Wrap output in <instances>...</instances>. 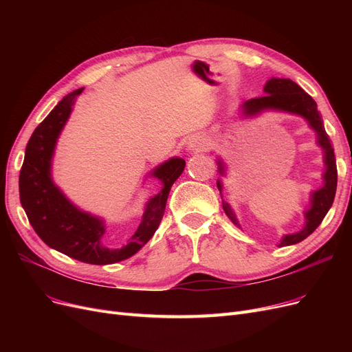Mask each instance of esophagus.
<instances>
[{"label":"esophagus","instance_id":"1","mask_svg":"<svg viewBox=\"0 0 352 352\" xmlns=\"http://www.w3.org/2000/svg\"><path fill=\"white\" fill-rule=\"evenodd\" d=\"M207 146V140L204 136H192V138H189V142H188V148L189 150H192V151H201V150H204V148Z\"/></svg>","mask_w":352,"mask_h":352}]
</instances>
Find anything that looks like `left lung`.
<instances>
[{
    "mask_svg": "<svg viewBox=\"0 0 352 352\" xmlns=\"http://www.w3.org/2000/svg\"><path fill=\"white\" fill-rule=\"evenodd\" d=\"M265 95L257 98H251L245 101L242 109L243 116H255L264 110H279L286 111L291 114L302 116L304 119L310 123V126L317 133V144L323 148L324 153V166L326 170L323 173L324 184L320 189L314 190L311 194V207L305 211V225L304 228L291 235H285L279 243V247H286V245H294L304 241L307 236L318 228V225L323 221L324 216L327 214L329 208L332 207L335 194H336V184H338V170H336V160L333 146L330 144L329 136L324 131L322 116L317 110L316 101L308 95L300 85H296L291 79H280V78H272L264 87ZM219 172L220 175H225V164L219 160ZM217 188L223 190V185L220 180H217ZM223 210H225L226 216L239 226V223L233 214L232 208L228 202L223 201Z\"/></svg>",
    "mask_w": 352,
    "mask_h": 352,
    "instance_id": "8db88e82",
    "label": "left lung"
}]
</instances>
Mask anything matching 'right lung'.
<instances>
[{"instance_id":"obj_1","label":"right lung","mask_w":352,"mask_h":352,"mask_svg":"<svg viewBox=\"0 0 352 352\" xmlns=\"http://www.w3.org/2000/svg\"><path fill=\"white\" fill-rule=\"evenodd\" d=\"M83 88L67 94L38 124L26 145L19 176L20 202L29 223L50 248L88 264H113L132 257L153 238L163 219L170 188L182 175L185 160L173 157L153 170L163 189L148 201L141 225L122 245H109L101 219L79 210L51 179V160L58 136Z\"/></svg>"}]
</instances>
